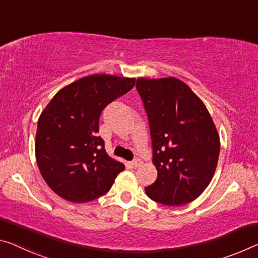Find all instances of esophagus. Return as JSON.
<instances>
[{
  "instance_id": "obj_1",
  "label": "esophagus",
  "mask_w": 258,
  "mask_h": 258,
  "mask_svg": "<svg viewBox=\"0 0 258 258\" xmlns=\"http://www.w3.org/2000/svg\"><path fill=\"white\" fill-rule=\"evenodd\" d=\"M142 164V161L140 158H137V159H134V161L132 162V165L134 166V167H138V166H140Z\"/></svg>"
}]
</instances>
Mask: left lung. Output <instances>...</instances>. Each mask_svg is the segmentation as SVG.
<instances>
[{"label": "left lung", "instance_id": "obj_1", "mask_svg": "<svg viewBox=\"0 0 258 258\" xmlns=\"http://www.w3.org/2000/svg\"><path fill=\"white\" fill-rule=\"evenodd\" d=\"M137 91L148 116L157 179L145 188L155 202L181 206L209 185L220 142L203 102L177 78H139Z\"/></svg>", "mask_w": 258, "mask_h": 258}]
</instances>
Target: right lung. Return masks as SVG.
Segmentation results:
<instances>
[{"mask_svg": "<svg viewBox=\"0 0 258 258\" xmlns=\"http://www.w3.org/2000/svg\"><path fill=\"white\" fill-rule=\"evenodd\" d=\"M134 85V78H81L57 92L41 113L36 163L47 185L62 199L75 203L93 201L107 193L125 169L107 154L97 133L103 109Z\"/></svg>", "mask_w": 258, "mask_h": 258, "instance_id": "obj_1", "label": "right lung"}]
</instances>
